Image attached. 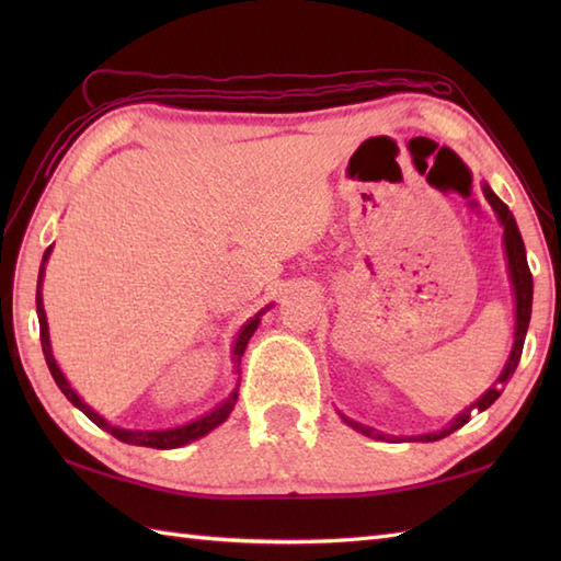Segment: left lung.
I'll use <instances>...</instances> for the list:
<instances>
[{"mask_svg":"<svg viewBox=\"0 0 561 561\" xmlns=\"http://www.w3.org/2000/svg\"><path fill=\"white\" fill-rule=\"evenodd\" d=\"M484 197L490 199V205L494 207V211L499 214V219H502V224H504V245H506V257H508V272H511V282H514V294H516V340H514V350H511V356H508V362H506L504 374L499 376L496 383L490 390H486L484 396L478 402H474L470 410H465L458 416V420H453V424L446 426L444 432L416 436L414 440H438V438H444V436L456 432V428H460L462 424H468L472 410L484 412L492 402H496L499 396H502L506 383H508V378L514 376L516 366L520 362L523 342H526V332H528V323H530V308H533V274H530V267H528L526 245H523V238H520V231H518V226H516L514 214H511L504 202L492 193L490 185H484ZM342 420L347 422L350 426H354L356 432H362V434L371 436V438L388 440L383 434H378L376 428H371V426H364L359 422H352V420H347V416H342Z\"/></svg>","mask_w":561,"mask_h":561,"instance_id":"left-lung-1","label":"left lung"}]
</instances>
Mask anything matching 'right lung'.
Wrapping results in <instances>:
<instances>
[{
    "instance_id": "right-lung-1",
    "label": "right lung",
    "mask_w": 561,
    "mask_h": 561,
    "mask_svg": "<svg viewBox=\"0 0 561 561\" xmlns=\"http://www.w3.org/2000/svg\"><path fill=\"white\" fill-rule=\"evenodd\" d=\"M53 245L45 250L43 255V262L47 260V255H50ZM41 284H43V267H41V274H38V291H35V306H38V323H41V344H43V354H45V362H47V368H50V374L55 378V383L59 386V390L65 392V398L75 404V408H79L83 414L89 416V420L101 426L103 432L113 434L117 440H123V444H133V446H147V448H159V450H165V448H178V446H185L190 444V440H195L199 436L209 434L214 426H219L221 422H226V416L231 414L233 404L238 400V390L231 392L229 400H224L217 410H211L209 414L199 416V420L190 422L185 426H175V428H165V432H129V428H121V426H113L103 420V416L99 412H93L87 402H83L75 390H71V386L67 383V378L62 376V371H59V366L55 364V356L50 352V337H47V320H45V308H43V291H41ZM257 323H260V316H255L250 323L243 325L241 335H238L236 340V347H233V364H236V374H241V356L248 347V340L253 337V332L257 330Z\"/></svg>"
}]
</instances>
